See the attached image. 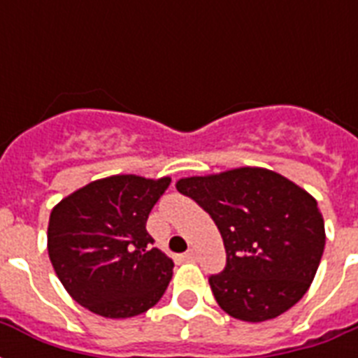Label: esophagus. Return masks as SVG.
Returning <instances> with one entry per match:
<instances>
[{
  "instance_id": "1",
  "label": "esophagus",
  "mask_w": 358,
  "mask_h": 358,
  "mask_svg": "<svg viewBox=\"0 0 358 358\" xmlns=\"http://www.w3.org/2000/svg\"><path fill=\"white\" fill-rule=\"evenodd\" d=\"M184 258H185V260H195V258H196V252H195V250H193V249L187 250V252H185V255H184Z\"/></svg>"
}]
</instances>
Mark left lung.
Segmentation results:
<instances>
[{"label": "left lung", "mask_w": 358, "mask_h": 358, "mask_svg": "<svg viewBox=\"0 0 358 358\" xmlns=\"http://www.w3.org/2000/svg\"><path fill=\"white\" fill-rule=\"evenodd\" d=\"M176 189L204 208L223 236L227 267L210 277V288L229 316L266 322L306 294L325 249L323 215L308 191L262 167L187 176Z\"/></svg>", "instance_id": "left-lung-1"}]
</instances>
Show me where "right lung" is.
<instances>
[{
	"label": "right lung",
	"instance_id": "right-lung-1",
	"mask_svg": "<svg viewBox=\"0 0 358 358\" xmlns=\"http://www.w3.org/2000/svg\"><path fill=\"white\" fill-rule=\"evenodd\" d=\"M171 184L169 176L113 174L55 204L48 255L64 289L98 316H139L165 294L174 262L146 232V219Z\"/></svg>",
	"mask_w": 358,
	"mask_h": 358
}]
</instances>
